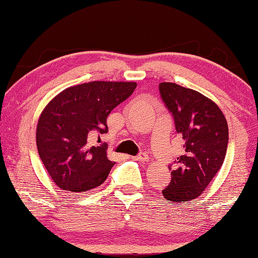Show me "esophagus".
<instances>
[{
  "label": "esophagus",
  "mask_w": 258,
  "mask_h": 258,
  "mask_svg": "<svg viewBox=\"0 0 258 258\" xmlns=\"http://www.w3.org/2000/svg\"><path fill=\"white\" fill-rule=\"evenodd\" d=\"M133 159L139 160V161H143V163H145V161L149 160V156H148L147 154H145V152H141V154H139V155H137L135 157H133Z\"/></svg>",
  "instance_id": "34e87169"
}]
</instances>
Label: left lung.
Instances as JSON below:
<instances>
[{
	"mask_svg": "<svg viewBox=\"0 0 258 258\" xmlns=\"http://www.w3.org/2000/svg\"><path fill=\"white\" fill-rule=\"evenodd\" d=\"M159 94L171 112L184 150L173 163L176 167L163 196L173 203L187 202L203 194L223 165L228 123L216 103L197 91L164 82L159 84Z\"/></svg>",
	"mask_w": 258,
	"mask_h": 258,
	"instance_id": "obj_1",
	"label": "left lung"
}]
</instances>
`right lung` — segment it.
Wrapping results in <instances>:
<instances>
[{
	"label": "right lung",
	"instance_id": "1",
	"mask_svg": "<svg viewBox=\"0 0 258 258\" xmlns=\"http://www.w3.org/2000/svg\"><path fill=\"white\" fill-rule=\"evenodd\" d=\"M134 82H90L68 87L43 110L36 130L38 155L60 189L85 192L106 181L113 163L107 145L91 138L108 132L107 117L134 92Z\"/></svg>",
	"mask_w": 258,
	"mask_h": 258
}]
</instances>
